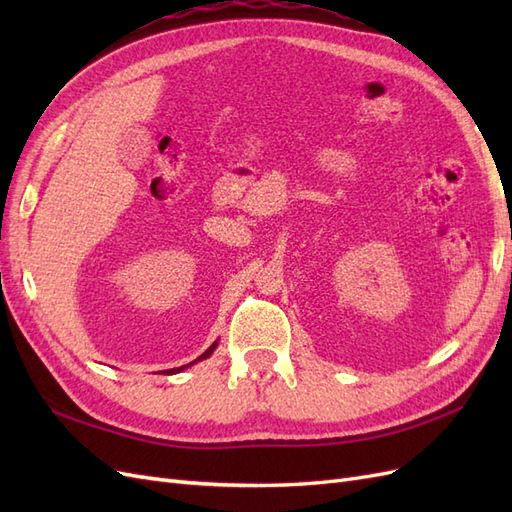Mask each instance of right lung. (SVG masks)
Wrapping results in <instances>:
<instances>
[{
    "label": "right lung",
    "mask_w": 512,
    "mask_h": 512,
    "mask_svg": "<svg viewBox=\"0 0 512 512\" xmlns=\"http://www.w3.org/2000/svg\"><path fill=\"white\" fill-rule=\"evenodd\" d=\"M215 348H218V342H213V344H211V346H209V348H207V350H205L203 354H200V356H198V359H196V361H192V363H188V365H181V367H177V369H168V371H166V374H179V371H183V369H188V367H192L194 363H198V361H205V359H209V356L213 354V350H215Z\"/></svg>",
    "instance_id": "obj_1"
}]
</instances>
